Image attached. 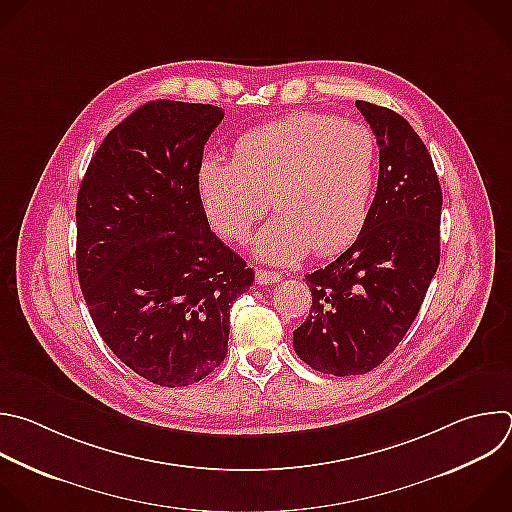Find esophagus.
<instances>
[{"mask_svg":"<svg viewBox=\"0 0 512 512\" xmlns=\"http://www.w3.org/2000/svg\"><path fill=\"white\" fill-rule=\"evenodd\" d=\"M279 279H281V273H277V271H267V269L255 271V281L259 285H271V283H277Z\"/></svg>","mask_w":512,"mask_h":512,"instance_id":"34e87169","label":"esophagus"}]
</instances>
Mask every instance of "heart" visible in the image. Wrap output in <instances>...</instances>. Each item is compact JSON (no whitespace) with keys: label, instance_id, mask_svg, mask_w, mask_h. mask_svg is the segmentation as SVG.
<instances>
[{"label":"heart","instance_id":"b5f03b06","mask_svg":"<svg viewBox=\"0 0 512 512\" xmlns=\"http://www.w3.org/2000/svg\"><path fill=\"white\" fill-rule=\"evenodd\" d=\"M378 175L374 132L356 120L295 112L247 130L233 160L205 156L197 189L213 229L247 241L253 225L279 211L255 237L257 257L293 263L311 249L333 255L364 231Z\"/></svg>","mask_w":512,"mask_h":512}]
</instances>
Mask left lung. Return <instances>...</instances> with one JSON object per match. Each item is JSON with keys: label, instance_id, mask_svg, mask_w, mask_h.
<instances>
[{"label": "left lung", "instance_id": "obj_1", "mask_svg": "<svg viewBox=\"0 0 512 512\" xmlns=\"http://www.w3.org/2000/svg\"><path fill=\"white\" fill-rule=\"evenodd\" d=\"M356 106L380 146L376 197L352 247L305 275L311 309L293 331L295 354L331 376L366 374L396 350L440 263L442 189L426 144L394 110Z\"/></svg>", "mask_w": 512, "mask_h": 512}]
</instances>
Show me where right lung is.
<instances>
[{
    "label": "right lung",
    "mask_w": 512,
    "mask_h": 512,
    "mask_svg": "<svg viewBox=\"0 0 512 512\" xmlns=\"http://www.w3.org/2000/svg\"><path fill=\"white\" fill-rule=\"evenodd\" d=\"M213 104L152 100L108 132L76 203V269L92 321L144 380L181 388L227 356L231 305L255 273L209 227L197 189Z\"/></svg>",
    "instance_id": "add662e5"
}]
</instances>
